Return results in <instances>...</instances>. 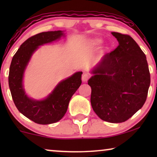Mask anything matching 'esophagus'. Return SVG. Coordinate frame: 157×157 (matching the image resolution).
I'll return each mask as SVG.
<instances>
[{
  "label": "esophagus",
  "mask_w": 157,
  "mask_h": 157,
  "mask_svg": "<svg viewBox=\"0 0 157 157\" xmlns=\"http://www.w3.org/2000/svg\"><path fill=\"white\" fill-rule=\"evenodd\" d=\"M90 78V75L88 74H83L82 75V81L83 82H86V81H87L89 80Z\"/></svg>",
  "instance_id": "obj_1"
}]
</instances>
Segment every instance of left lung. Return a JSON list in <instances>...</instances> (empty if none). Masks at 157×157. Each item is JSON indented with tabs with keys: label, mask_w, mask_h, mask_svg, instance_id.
I'll list each match as a JSON object with an SVG mask.
<instances>
[{
	"label": "left lung",
	"mask_w": 157,
	"mask_h": 157,
	"mask_svg": "<svg viewBox=\"0 0 157 157\" xmlns=\"http://www.w3.org/2000/svg\"><path fill=\"white\" fill-rule=\"evenodd\" d=\"M119 46L106 53L95 68L88 84L91 104L101 119L126 121L147 100L150 73L144 53L127 34L112 32Z\"/></svg>",
	"instance_id": "8db88e82"
}]
</instances>
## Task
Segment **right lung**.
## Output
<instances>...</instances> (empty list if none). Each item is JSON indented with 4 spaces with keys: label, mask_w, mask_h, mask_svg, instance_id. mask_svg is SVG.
Returning a JSON list of instances; mask_svg holds the SVG:
<instances>
[{
    "label": "right lung",
    "mask_w": 157,
    "mask_h": 157,
    "mask_svg": "<svg viewBox=\"0 0 157 157\" xmlns=\"http://www.w3.org/2000/svg\"><path fill=\"white\" fill-rule=\"evenodd\" d=\"M63 34L61 31H48L31 36L21 45L10 63L8 83L13 100L18 110L35 123L50 124L61 120L67 111L71 98L81 84L82 72H77L61 81L46 99L35 101L25 94L23 75L31 55L39 46L52 42Z\"/></svg>",
    "instance_id": "1"
}]
</instances>
